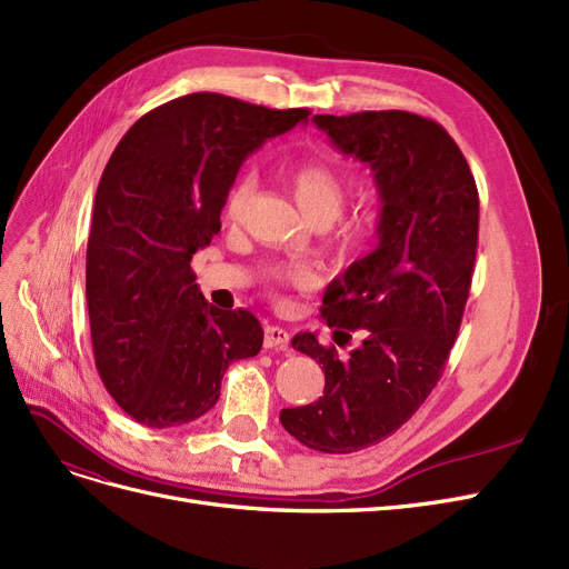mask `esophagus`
<instances>
[{
	"label": "esophagus",
	"mask_w": 569,
	"mask_h": 569,
	"mask_svg": "<svg viewBox=\"0 0 569 569\" xmlns=\"http://www.w3.org/2000/svg\"><path fill=\"white\" fill-rule=\"evenodd\" d=\"M290 342V336L281 326H264V347H273V350H286Z\"/></svg>",
	"instance_id": "esophagus-1"
}]
</instances>
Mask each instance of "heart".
Here are the masks:
<instances>
[{
	"label": "heart",
	"instance_id": "b5f03b06",
	"mask_svg": "<svg viewBox=\"0 0 569 569\" xmlns=\"http://www.w3.org/2000/svg\"><path fill=\"white\" fill-rule=\"evenodd\" d=\"M292 191H296L298 206L309 219H326V222H333L340 214L345 196H347V181L345 177L333 168V164L321 162V160H307L298 164L290 174ZM254 179L252 174H243L236 179L227 200H224V217L238 219L243 214L248 200L252 196ZM371 222L369 219H352L347 222L340 231L342 243L347 248H359L371 238ZM269 281L273 286H288V288H309L315 286L317 277L315 271L292 264V267H277L269 271Z\"/></svg>",
	"mask_w": 569,
	"mask_h": 569
}]
</instances>
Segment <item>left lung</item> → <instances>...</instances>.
<instances>
[{
    "label": "left lung",
    "instance_id": "8db88e82",
    "mask_svg": "<svg viewBox=\"0 0 569 569\" xmlns=\"http://www.w3.org/2000/svg\"><path fill=\"white\" fill-rule=\"evenodd\" d=\"M342 156L369 164L378 246L326 288L328 326L363 331L340 361L336 347L298 333L292 347L323 363V397L283 409V428L309 449L352 453L382 442L423 405L445 371L478 254L480 198L442 124L407 111L315 116Z\"/></svg>",
    "mask_w": 569,
    "mask_h": 569
}]
</instances>
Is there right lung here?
I'll list each match as a JSON object with an SVG mask.
<instances>
[{
    "mask_svg": "<svg viewBox=\"0 0 569 569\" xmlns=\"http://www.w3.org/2000/svg\"><path fill=\"white\" fill-rule=\"evenodd\" d=\"M307 116L198 91L141 116L116 146L91 212L87 307L99 376L137 423H191L217 405L229 363L260 352V321L212 307L191 258L222 227L243 160Z\"/></svg>",
    "mask_w": 569,
    "mask_h": 569,
    "instance_id": "right-lung-1",
    "label": "right lung"
}]
</instances>
